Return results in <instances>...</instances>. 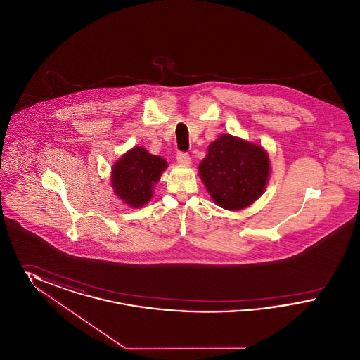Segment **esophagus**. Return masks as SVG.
Returning <instances> with one entry per match:
<instances>
[{
  "label": "esophagus",
  "instance_id": "34e87169",
  "mask_svg": "<svg viewBox=\"0 0 360 360\" xmlns=\"http://www.w3.org/2000/svg\"><path fill=\"white\" fill-rule=\"evenodd\" d=\"M176 162H178L181 166H188V165L191 163V159H190V156H188V154L179 153V154L176 155Z\"/></svg>",
  "mask_w": 360,
  "mask_h": 360
}]
</instances>
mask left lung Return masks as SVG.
Instances as JSON below:
<instances>
[{"label":"left lung","mask_w":360,"mask_h":360,"mask_svg":"<svg viewBox=\"0 0 360 360\" xmlns=\"http://www.w3.org/2000/svg\"><path fill=\"white\" fill-rule=\"evenodd\" d=\"M270 158L255 143L224 134L212 141L198 174L214 204L226 210L252 205L270 178Z\"/></svg>","instance_id":"8db88e82"}]
</instances>
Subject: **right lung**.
I'll list each match as a JSON object with an SVG mask.
<instances>
[{"instance_id":"obj_1","label":"right lung","mask_w":360,"mask_h":360,"mask_svg":"<svg viewBox=\"0 0 360 360\" xmlns=\"http://www.w3.org/2000/svg\"><path fill=\"white\" fill-rule=\"evenodd\" d=\"M166 169V159L136 146L112 166V188L124 204L136 209L143 207L153 198L155 185Z\"/></svg>"}]
</instances>
